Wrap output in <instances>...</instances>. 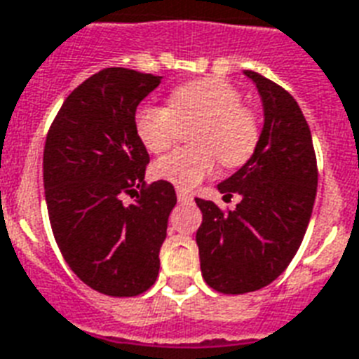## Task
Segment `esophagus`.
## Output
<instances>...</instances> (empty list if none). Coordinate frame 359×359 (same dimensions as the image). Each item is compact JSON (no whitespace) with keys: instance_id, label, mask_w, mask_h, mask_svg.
<instances>
[{"instance_id":"34e87169","label":"esophagus","mask_w":359,"mask_h":359,"mask_svg":"<svg viewBox=\"0 0 359 359\" xmlns=\"http://www.w3.org/2000/svg\"><path fill=\"white\" fill-rule=\"evenodd\" d=\"M176 195H177V201H180V202H189V201H193V195H191L189 191L177 189V191H176Z\"/></svg>"}]
</instances>
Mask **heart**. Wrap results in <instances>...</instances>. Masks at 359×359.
<instances>
[{
	"instance_id": "heart-1",
	"label": "heart",
	"mask_w": 359,
	"mask_h": 359,
	"mask_svg": "<svg viewBox=\"0 0 359 359\" xmlns=\"http://www.w3.org/2000/svg\"><path fill=\"white\" fill-rule=\"evenodd\" d=\"M198 121L191 132L196 147H180L153 163V176L191 189L215 168V157L225 168L246 164L259 144L257 115L242 106V94L223 79H196L177 87L170 107L144 104L134 115L136 134L153 153L168 149L180 123Z\"/></svg>"
}]
</instances>
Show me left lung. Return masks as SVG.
I'll return each mask as SVG.
<instances>
[{
    "mask_svg": "<svg viewBox=\"0 0 359 359\" xmlns=\"http://www.w3.org/2000/svg\"><path fill=\"white\" fill-rule=\"evenodd\" d=\"M263 100L265 125L252 158L217 185L238 193L223 212L196 198L201 271L210 287L227 295L255 292L276 280L295 257L316 198L318 166L309 123L292 94L246 69Z\"/></svg>",
    "mask_w": 359,
    "mask_h": 359,
    "instance_id": "obj_1",
    "label": "left lung"
}]
</instances>
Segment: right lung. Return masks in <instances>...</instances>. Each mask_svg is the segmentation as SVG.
<instances>
[{
	"mask_svg": "<svg viewBox=\"0 0 359 359\" xmlns=\"http://www.w3.org/2000/svg\"><path fill=\"white\" fill-rule=\"evenodd\" d=\"M163 77L106 67L69 94L48 128L43 185L55 241L88 287L134 297L158 276L174 185L144 182L149 153L136 107ZM123 194L137 195L132 205Z\"/></svg>",
	"mask_w": 359,
	"mask_h": 359,
	"instance_id": "add662e5",
	"label": "right lung"
}]
</instances>
